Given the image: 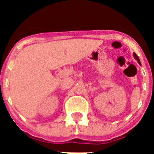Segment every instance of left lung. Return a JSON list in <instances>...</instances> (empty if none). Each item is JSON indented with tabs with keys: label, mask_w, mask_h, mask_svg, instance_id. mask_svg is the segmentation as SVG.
Segmentation results:
<instances>
[{
	"label": "left lung",
	"mask_w": 154,
	"mask_h": 154,
	"mask_svg": "<svg viewBox=\"0 0 154 154\" xmlns=\"http://www.w3.org/2000/svg\"><path fill=\"white\" fill-rule=\"evenodd\" d=\"M133 56H134V58H135L136 59H137V62H139V64H140V59H139V57L137 56V54H136V53H133Z\"/></svg>",
	"instance_id": "left-lung-1"
}]
</instances>
